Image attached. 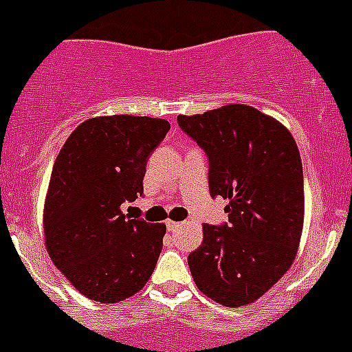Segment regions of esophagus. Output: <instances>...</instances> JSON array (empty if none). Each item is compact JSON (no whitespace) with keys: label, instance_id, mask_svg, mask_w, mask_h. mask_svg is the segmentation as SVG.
Instances as JSON below:
<instances>
[{"label":"esophagus","instance_id":"obj_1","mask_svg":"<svg viewBox=\"0 0 352 352\" xmlns=\"http://www.w3.org/2000/svg\"><path fill=\"white\" fill-rule=\"evenodd\" d=\"M165 225H166V228H168L170 232H172V230H175V228L179 227V223H177V221H172V220H168V221H166Z\"/></svg>","mask_w":352,"mask_h":352}]
</instances>
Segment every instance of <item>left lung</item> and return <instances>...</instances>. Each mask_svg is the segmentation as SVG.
Wrapping results in <instances>:
<instances>
[{
    "mask_svg": "<svg viewBox=\"0 0 352 352\" xmlns=\"http://www.w3.org/2000/svg\"><path fill=\"white\" fill-rule=\"evenodd\" d=\"M208 158L211 197L230 199L228 221L203 225L187 258L197 289L230 308L249 305L291 268L305 214V180L291 132L245 104L177 117Z\"/></svg>",
    "mask_w": 352,
    "mask_h": 352,
    "instance_id": "8db88e82",
    "label": "left lung"
}]
</instances>
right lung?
Instances as JSON below:
<instances>
[{"mask_svg":"<svg viewBox=\"0 0 352 352\" xmlns=\"http://www.w3.org/2000/svg\"><path fill=\"white\" fill-rule=\"evenodd\" d=\"M162 118H91L56 156L44 204L46 248L78 292L118 302L144 287L163 248V223L124 214L142 196L149 156L165 139Z\"/></svg>","mask_w":352,"mask_h":352,"instance_id":"right-lung-1","label":"right lung"}]
</instances>
